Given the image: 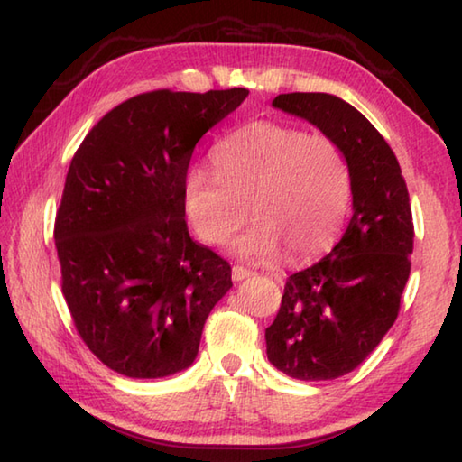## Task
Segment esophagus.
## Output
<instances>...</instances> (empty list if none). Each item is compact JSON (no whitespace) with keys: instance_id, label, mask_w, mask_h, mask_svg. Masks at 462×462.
I'll use <instances>...</instances> for the list:
<instances>
[{"instance_id":"obj_1","label":"esophagus","mask_w":462,"mask_h":462,"mask_svg":"<svg viewBox=\"0 0 462 462\" xmlns=\"http://www.w3.org/2000/svg\"><path fill=\"white\" fill-rule=\"evenodd\" d=\"M231 276H233V281H236V282H241V281H245V278H249V276H252V272H249L247 268H241V266H233V272H231Z\"/></svg>"}]
</instances>
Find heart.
I'll use <instances>...</instances> for the list:
<instances>
[{
    "label": "heart",
    "instance_id": "b5f03b06",
    "mask_svg": "<svg viewBox=\"0 0 462 462\" xmlns=\"http://www.w3.org/2000/svg\"><path fill=\"white\" fill-rule=\"evenodd\" d=\"M213 162L184 180L186 215L210 245L229 244L254 208L260 223L237 241L239 258L299 262L323 252L346 221L350 170L328 134L258 120L218 141Z\"/></svg>",
    "mask_w": 462,
    "mask_h": 462
}]
</instances>
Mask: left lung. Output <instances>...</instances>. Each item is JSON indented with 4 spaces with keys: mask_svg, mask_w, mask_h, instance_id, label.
Wrapping results in <instances>:
<instances>
[{
    "mask_svg": "<svg viewBox=\"0 0 462 462\" xmlns=\"http://www.w3.org/2000/svg\"><path fill=\"white\" fill-rule=\"evenodd\" d=\"M272 106L307 120L344 153L352 218L329 255L289 276L266 329L268 360L299 381L352 373L395 323L410 278L413 218L402 168L381 133L331 94H281Z\"/></svg>",
    "mask_w": 462,
    "mask_h": 462,
    "instance_id": "obj_1",
    "label": "left lung"
}]
</instances>
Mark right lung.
I'll return each mask as SVG.
<instances>
[{"instance_id": "obj_1", "label": "right lung", "mask_w": 462, "mask_h": 462, "mask_svg": "<svg viewBox=\"0 0 462 462\" xmlns=\"http://www.w3.org/2000/svg\"><path fill=\"white\" fill-rule=\"evenodd\" d=\"M245 88L157 92L118 104L75 151L55 221L75 328L106 366L162 379L192 366L231 266L190 237L184 180L196 143Z\"/></svg>"}]
</instances>
